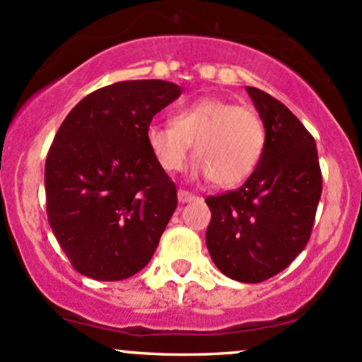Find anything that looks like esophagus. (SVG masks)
<instances>
[{"instance_id":"obj_1","label":"esophagus","mask_w":362,"mask_h":362,"mask_svg":"<svg viewBox=\"0 0 362 362\" xmlns=\"http://www.w3.org/2000/svg\"><path fill=\"white\" fill-rule=\"evenodd\" d=\"M177 200H180V203H188L197 200V197H194L193 193L186 192V189H180V192H177Z\"/></svg>"}]
</instances>
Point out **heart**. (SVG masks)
I'll return each mask as SVG.
<instances>
[{
    "mask_svg": "<svg viewBox=\"0 0 362 362\" xmlns=\"http://www.w3.org/2000/svg\"><path fill=\"white\" fill-rule=\"evenodd\" d=\"M153 159L164 170H180L193 144L194 170L229 188L246 181L262 160L265 129L251 109L205 97L180 109L173 124L150 123L145 132Z\"/></svg>",
    "mask_w": 362,
    "mask_h": 362,
    "instance_id": "1",
    "label": "heart"
}]
</instances>
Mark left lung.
Instances as JSON below:
<instances>
[{"mask_svg":"<svg viewBox=\"0 0 362 362\" xmlns=\"http://www.w3.org/2000/svg\"><path fill=\"white\" fill-rule=\"evenodd\" d=\"M265 128V148L241 188L206 198V247L229 279L258 284L291 265L310 241L322 197L315 138L267 92L246 87Z\"/></svg>","mask_w":362,"mask_h":362,"instance_id":"left-lung-1","label":"left lung"}]
</instances>
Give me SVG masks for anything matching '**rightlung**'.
I'll use <instances>...</instances> for the list:
<instances>
[{
    "label": "right lung",
    "instance_id": "add662e5",
    "mask_svg": "<svg viewBox=\"0 0 362 362\" xmlns=\"http://www.w3.org/2000/svg\"><path fill=\"white\" fill-rule=\"evenodd\" d=\"M181 92L165 80L107 85L80 100L56 133L44 170L47 218L85 277L128 279L156 253L177 194L145 132Z\"/></svg>",
    "mask_w": 362,
    "mask_h": 362
}]
</instances>
